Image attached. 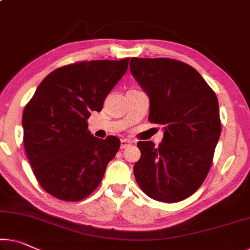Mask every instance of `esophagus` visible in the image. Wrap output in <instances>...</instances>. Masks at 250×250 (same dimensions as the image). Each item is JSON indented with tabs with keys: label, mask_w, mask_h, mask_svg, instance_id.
Wrapping results in <instances>:
<instances>
[{
	"label": "esophagus",
	"mask_w": 250,
	"mask_h": 250,
	"mask_svg": "<svg viewBox=\"0 0 250 250\" xmlns=\"http://www.w3.org/2000/svg\"><path fill=\"white\" fill-rule=\"evenodd\" d=\"M130 144H132V142H130L129 140H125V138H123V140H121V148L122 149L128 147Z\"/></svg>",
	"instance_id": "obj_1"
}]
</instances>
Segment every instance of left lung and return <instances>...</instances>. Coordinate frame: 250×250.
Here are the masks:
<instances>
[{
	"instance_id": "8db88e82",
	"label": "left lung",
	"mask_w": 250,
	"mask_h": 250,
	"mask_svg": "<svg viewBox=\"0 0 250 250\" xmlns=\"http://www.w3.org/2000/svg\"><path fill=\"white\" fill-rule=\"evenodd\" d=\"M130 72L149 98L148 121L164 136L137 143L134 175L142 191L161 202H179L205 181L221 133L217 96L193 67L170 58H130Z\"/></svg>"
}]
</instances>
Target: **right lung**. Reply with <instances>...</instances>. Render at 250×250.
Listing matches in <instances>:
<instances>
[{
  "label": "right lung",
  "instance_id": "obj_1",
  "mask_svg": "<svg viewBox=\"0 0 250 250\" xmlns=\"http://www.w3.org/2000/svg\"><path fill=\"white\" fill-rule=\"evenodd\" d=\"M128 58L80 61L45 77L22 115L23 144L33 173L52 197L80 201L97 189L121 146L88 130L91 112L125 75Z\"/></svg>",
  "mask_w": 250,
  "mask_h": 250
}]
</instances>
